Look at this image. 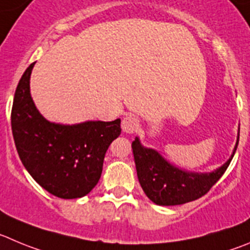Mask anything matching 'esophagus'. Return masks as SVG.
<instances>
[{
    "mask_svg": "<svg viewBox=\"0 0 250 250\" xmlns=\"http://www.w3.org/2000/svg\"><path fill=\"white\" fill-rule=\"evenodd\" d=\"M121 127H122L123 132L129 133L130 134V133L137 132V129H138L139 127V121L137 120L133 114H127V116L123 118Z\"/></svg>",
    "mask_w": 250,
    "mask_h": 250,
    "instance_id": "esophagus-1",
    "label": "esophagus"
}]
</instances>
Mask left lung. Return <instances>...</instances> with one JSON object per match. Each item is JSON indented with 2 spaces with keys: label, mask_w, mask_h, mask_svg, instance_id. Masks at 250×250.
<instances>
[{
  "label": "left lung",
  "mask_w": 250,
  "mask_h": 250,
  "mask_svg": "<svg viewBox=\"0 0 250 250\" xmlns=\"http://www.w3.org/2000/svg\"><path fill=\"white\" fill-rule=\"evenodd\" d=\"M238 142L239 133L232 155L222 167L212 172L200 174L185 171L170 164L157 150L144 148L139 138H136L132 149L139 184L148 199L160 206H175L195 201L206 195L225 174L234 157Z\"/></svg>",
  "instance_id": "left-lung-1"
}]
</instances>
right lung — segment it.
<instances>
[{
    "label": "right lung",
    "instance_id": "obj_1",
    "mask_svg": "<svg viewBox=\"0 0 250 250\" xmlns=\"http://www.w3.org/2000/svg\"><path fill=\"white\" fill-rule=\"evenodd\" d=\"M34 64L21 78L11 125L18 155L32 178L51 195L79 199L99 183L104 154L121 134V120L59 125L46 121L34 104L29 80Z\"/></svg>",
    "mask_w": 250,
    "mask_h": 250
}]
</instances>
